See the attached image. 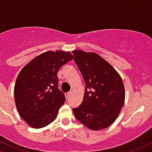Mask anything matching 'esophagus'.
<instances>
[{
    "label": "esophagus",
    "mask_w": 152,
    "mask_h": 152,
    "mask_svg": "<svg viewBox=\"0 0 152 152\" xmlns=\"http://www.w3.org/2000/svg\"><path fill=\"white\" fill-rule=\"evenodd\" d=\"M71 94H72V92H68V93H65V96H66V97H67V98H68V97L71 96Z\"/></svg>",
    "instance_id": "34e87169"
}]
</instances>
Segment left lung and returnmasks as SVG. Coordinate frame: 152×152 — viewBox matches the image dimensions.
I'll use <instances>...</instances> for the list:
<instances>
[{
	"mask_svg": "<svg viewBox=\"0 0 152 152\" xmlns=\"http://www.w3.org/2000/svg\"><path fill=\"white\" fill-rule=\"evenodd\" d=\"M72 52L86 85L83 102L73 109V113L88 129L104 130L115 122L124 104L122 77L98 54L82 50Z\"/></svg>",
	"mask_w": 152,
	"mask_h": 152,
	"instance_id": "left-lung-1",
	"label": "left lung"
}]
</instances>
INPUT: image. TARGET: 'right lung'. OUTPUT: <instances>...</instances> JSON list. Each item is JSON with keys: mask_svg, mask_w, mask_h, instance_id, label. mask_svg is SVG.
<instances>
[{"mask_svg": "<svg viewBox=\"0 0 152 152\" xmlns=\"http://www.w3.org/2000/svg\"><path fill=\"white\" fill-rule=\"evenodd\" d=\"M70 51L48 50L22 68L14 85V101L19 115L30 127L39 129L57 118L65 102L58 89L59 68L73 59Z\"/></svg>", "mask_w": 152, "mask_h": 152, "instance_id": "add662e5", "label": "right lung"}]
</instances>
